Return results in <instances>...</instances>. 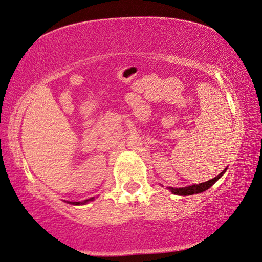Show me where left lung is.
<instances>
[{
	"label": "left lung",
	"mask_w": 262,
	"mask_h": 262,
	"mask_svg": "<svg viewBox=\"0 0 262 262\" xmlns=\"http://www.w3.org/2000/svg\"><path fill=\"white\" fill-rule=\"evenodd\" d=\"M227 168L223 171L221 172V173L213 178V179H210L206 182H202V183H197V185H191V186H188V187H182V188H173V187H168L169 190L173 193V194H179V196H190V194H197L200 192H204L209 189L211 186L214 185V183L220 179V178L223 176L225 172H226Z\"/></svg>",
	"instance_id": "left-lung-1"
}]
</instances>
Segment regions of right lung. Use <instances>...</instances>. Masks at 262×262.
Returning a JSON list of instances; mask_svg holds the SVG:
<instances>
[{"label":"right lung","instance_id":"add662e5","mask_svg":"<svg viewBox=\"0 0 262 262\" xmlns=\"http://www.w3.org/2000/svg\"><path fill=\"white\" fill-rule=\"evenodd\" d=\"M92 200H94V197H91V198H89V199H86V200H83V202H68V203L71 204V205L79 206V205H85V204H88L89 202H92Z\"/></svg>","mask_w":262,"mask_h":262}]
</instances>
